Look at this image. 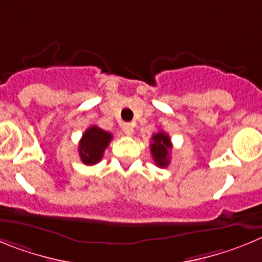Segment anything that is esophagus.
Returning <instances> with one entry per match:
<instances>
[{"label":"esophagus","mask_w":262,"mask_h":262,"mask_svg":"<svg viewBox=\"0 0 262 262\" xmlns=\"http://www.w3.org/2000/svg\"><path fill=\"white\" fill-rule=\"evenodd\" d=\"M121 128H122V132H124L126 136H132L133 134V125L132 124H122L121 125Z\"/></svg>","instance_id":"1"}]
</instances>
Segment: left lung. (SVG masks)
<instances>
[{
    "label": "left lung",
    "instance_id": "8db88e82",
    "mask_svg": "<svg viewBox=\"0 0 262 262\" xmlns=\"http://www.w3.org/2000/svg\"><path fill=\"white\" fill-rule=\"evenodd\" d=\"M153 142L150 144V151L153 156L154 162L159 167H166L170 162V150H171V140L162 130L156 133L151 137Z\"/></svg>",
    "mask_w": 262,
    "mask_h": 262
}]
</instances>
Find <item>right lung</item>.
Here are the masks:
<instances>
[{
	"mask_svg": "<svg viewBox=\"0 0 262 262\" xmlns=\"http://www.w3.org/2000/svg\"><path fill=\"white\" fill-rule=\"evenodd\" d=\"M113 136L108 132L93 125L84 132L79 142V156L84 165L92 166L103 158L104 150L112 141Z\"/></svg>",
	"mask_w": 262,
	"mask_h": 262,
	"instance_id": "add662e5",
	"label": "right lung"
}]
</instances>
